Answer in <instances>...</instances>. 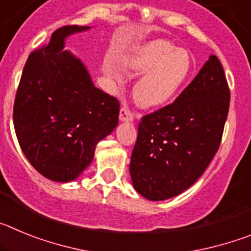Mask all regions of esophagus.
Wrapping results in <instances>:
<instances>
[{"label":"esophagus","mask_w":251,"mask_h":251,"mask_svg":"<svg viewBox=\"0 0 251 251\" xmlns=\"http://www.w3.org/2000/svg\"><path fill=\"white\" fill-rule=\"evenodd\" d=\"M134 118V114L128 109L127 106H123L121 108V112H119V119L122 122H132Z\"/></svg>","instance_id":"esophagus-1"}]
</instances>
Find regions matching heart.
Listing matches in <instances>:
<instances>
[{
  "label": "heart",
  "mask_w": 251,
  "mask_h": 251,
  "mask_svg": "<svg viewBox=\"0 0 251 251\" xmlns=\"http://www.w3.org/2000/svg\"><path fill=\"white\" fill-rule=\"evenodd\" d=\"M187 51L176 49L166 40H152L134 46L122 59V66L134 74H145L137 81L133 97L141 108H157L167 104L185 83L191 72ZM108 74L115 76L112 68Z\"/></svg>",
  "instance_id": "b5f03b06"
}]
</instances>
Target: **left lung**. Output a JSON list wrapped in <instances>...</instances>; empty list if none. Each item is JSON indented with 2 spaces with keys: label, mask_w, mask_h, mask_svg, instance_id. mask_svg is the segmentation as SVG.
Listing matches in <instances>:
<instances>
[{
  "label": "left lung",
  "mask_w": 251,
  "mask_h": 251,
  "mask_svg": "<svg viewBox=\"0 0 251 251\" xmlns=\"http://www.w3.org/2000/svg\"><path fill=\"white\" fill-rule=\"evenodd\" d=\"M229 104L223 65L211 55L174 103L142 118L129 165L136 191L162 201L191 187L220 147Z\"/></svg>",
  "instance_id": "8db88e82"
}]
</instances>
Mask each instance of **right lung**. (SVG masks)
<instances>
[{
	"label": "right lung",
	"mask_w": 251,
	"mask_h": 251,
	"mask_svg": "<svg viewBox=\"0 0 251 251\" xmlns=\"http://www.w3.org/2000/svg\"><path fill=\"white\" fill-rule=\"evenodd\" d=\"M89 26H63L49 45L31 52L13 105L20 147L32 167L55 182H70L92 163L98 142L118 126L119 101L95 88L65 39Z\"/></svg>",
	"instance_id": "obj_1"
}]
</instances>
